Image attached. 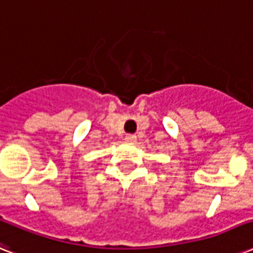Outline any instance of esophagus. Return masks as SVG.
Masks as SVG:
<instances>
[{
  "label": "esophagus",
  "mask_w": 253,
  "mask_h": 253,
  "mask_svg": "<svg viewBox=\"0 0 253 253\" xmlns=\"http://www.w3.org/2000/svg\"><path fill=\"white\" fill-rule=\"evenodd\" d=\"M125 139H126L127 142H135V140H136V135L127 134L126 136H125Z\"/></svg>",
  "instance_id": "1"
}]
</instances>
